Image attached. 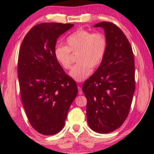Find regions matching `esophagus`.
I'll list each match as a JSON object with an SVG mask.
<instances>
[{
  "label": "esophagus",
  "mask_w": 154,
  "mask_h": 154,
  "mask_svg": "<svg viewBox=\"0 0 154 154\" xmlns=\"http://www.w3.org/2000/svg\"><path fill=\"white\" fill-rule=\"evenodd\" d=\"M78 91H79V95H82V94H83V92H82V88L79 87V86H78Z\"/></svg>",
  "instance_id": "34e87169"
}]
</instances>
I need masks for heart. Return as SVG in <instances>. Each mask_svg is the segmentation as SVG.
<instances>
[{
    "label": "heart",
    "mask_w": 154,
    "mask_h": 154,
    "mask_svg": "<svg viewBox=\"0 0 154 154\" xmlns=\"http://www.w3.org/2000/svg\"><path fill=\"white\" fill-rule=\"evenodd\" d=\"M66 45L54 48V57L63 69H69L71 66V53H77L78 62L72 66L70 75L77 82H82L91 74L92 67H98L102 63L108 41L103 33L79 28L67 36Z\"/></svg>",
    "instance_id": "obj_1"
}]
</instances>
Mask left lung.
<instances>
[{
	"instance_id": "8db88e82",
	"label": "left lung",
	"mask_w": 154,
	"mask_h": 154,
	"mask_svg": "<svg viewBox=\"0 0 154 154\" xmlns=\"http://www.w3.org/2000/svg\"><path fill=\"white\" fill-rule=\"evenodd\" d=\"M107 38L106 55L96 72L83 83L90 128L109 133L120 127L128 116L135 90L134 59L131 45L118 26L100 22Z\"/></svg>"
}]
</instances>
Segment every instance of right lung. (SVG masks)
<instances>
[{
    "label": "right lung",
    "mask_w": 154,
    "mask_h": 154,
    "mask_svg": "<svg viewBox=\"0 0 154 154\" xmlns=\"http://www.w3.org/2000/svg\"><path fill=\"white\" fill-rule=\"evenodd\" d=\"M72 24L41 23L26 35L20 48L17 75L28 121L38 133L53 135L63 128L77 83L54 57L58 38Z\"/></svg>",
    "instance_id": "add662e5"
}]
</instances>
